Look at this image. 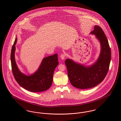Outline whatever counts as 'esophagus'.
I'll list each match as a JSON object with an SVG mask.
<instances>
[{
    "label": "esophagus",
    "instance_id": "34e87169",
    "mask_svg": "<svg viewBox=\"0 0 121 121\" xmlns=\"http://www.w3.org/2000/svg\"><path fill=\"white\" fill-rule=\"evenodd\" d=\"M65 57V54H62L60 55L61 59H62V60H63V59H64Z\"/></svg>",
    "mask_w": 121,
    "mask_h": 121
}]
</instances>
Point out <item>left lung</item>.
<instances>
[{
    "instance_id": "1",
    "label": "left lung",
    "mask_w": 121,
    "mask_h": 121,
    "mask_svg": "<svg viewBox=\"0 0 121 121\" xmlns=\"http://www.w3.org/2000/svg\"><path fill=\"white\" fill-rule=\"evenodd\" d=\"M90 34L95 35L100 43L101 50L97 61L87 67L69 58L65 61L69 81L77 88L87 89L98 85L104 80L109 70L111 52L104 31L100 27L96 25Z\"/></svg>"
}]
</instances>
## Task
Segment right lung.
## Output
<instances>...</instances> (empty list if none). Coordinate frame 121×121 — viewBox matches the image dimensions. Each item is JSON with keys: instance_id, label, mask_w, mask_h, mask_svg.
Masks as SVG:
<instances>
[{"instance_id": "obj_1", "label": "right lung", "mask_w": 121, "mask_h": 121, "mask_svg": "<svg viewBox=\"0 0 121 121\" xmlns=\"http://www.w3.org/2000/svg\"><path fill=\"white\" fill-rule=\"evenodd\" d=\"M15 39L12 48L11 63L12 72L18 84L26 90L33 92H41L48 90L51 86L54 70L58 66V54L44 58L38 70L33 74L26 75L17 68L15 60Z\"/></svg>"}]
</instances>
